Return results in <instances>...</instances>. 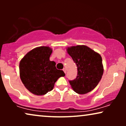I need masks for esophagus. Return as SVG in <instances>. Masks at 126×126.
<instances>
[{
    "instance_id": "1",
    "label": "esophagus",
    "mask_w": 126,
    "mask_h": 126,
    "mask_svg": "<svg viewBox=\"0 0 126 126\" xmlns=\"http://www.w3.org/2000/svg\"><path fill=\"white\" fill-rule=\"evenodd\" d=\"M63 71L65 73H66V69H65V68H63Z\"/></svg>"
}]
</instances>
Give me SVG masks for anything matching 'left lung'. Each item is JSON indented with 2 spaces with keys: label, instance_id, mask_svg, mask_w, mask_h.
<instances>
[{
  "label": "left lung",
  "instance_id": "obj_1",
  "mask_svg": "<svg viewBox=\"0 0 126 126\" xmlns=\"http://www.w3.org/2000/svg\"><path fill=\"white\" fill-rule=\"evenodd\" d=\"M67 52L77 67L76 78L69 81L73 91L79 94L91 92L99 84L104 72L101 56L85 45L69 47Z\"/></svg>",
  "mask_w": 126,
  "mask_h": 126
}]
</instances>
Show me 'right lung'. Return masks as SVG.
<instances>
[{
	"label": "right lung",
	"instance_id": "add662e5",
	"mask_svg": "<svg viewBox=\"0 0 126 126\" xmlns=\"http://www.w3.org/2000/svg\"><path fill=\"white\" fill-rule=\"evenodd\" d=\"M52 51L48 46H39L27 53L20 61L22 82L35 95H44L52 90L58 78L65 75L56 68L55 62L50 61Z\"/></svg>",
	"mask_w": 126,
	"mask_h": 126
}]
</instances>
